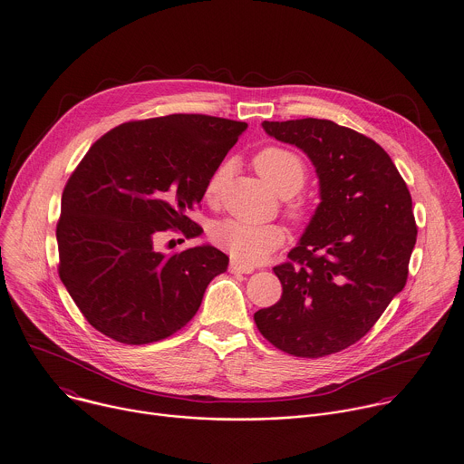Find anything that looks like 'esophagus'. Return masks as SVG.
<instances>
[{"label": "esophagus", "mask_w": 464, "mask_h": 464, "mask_svg": "<svg viewBox=\"0 0 464 464\" xmlns=\"http://www.w3.org/2000/svg\"><path fill=\"white\" fill-rule=\"evenodd\" d=\"M229 270H231V273H252L254 272V266H248V265H244L240 261H231Z\"/></svg>", "instance_id": "1"}]
</instances>
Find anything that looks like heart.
<instances>
[{
    "label": "heart",
    "instance_id": "heart-1",
    "mask_svg": "<svg viewBox=\"0 0 464 464\" xmlns=\"http://www.w3.org/2000/svg\"><path fill=\"white\" fill-rule=\"evenodd\" d=\"M254 168L259 177L282 196L300 191L306 180V164L300 154L285 147H266L254 156ZM227 175V166L222 164L208 179L205 199L218 201V192ZM310 203L304 198H291L285 203V216L295 224H304L310 218ZM212 240L227 250L237 261L256 265L265 261L272 252L284 246L285 229L278 224H246L235 218H226L214 224Z\"/></svg>",
    "mask_w": 464,
    "mask_h": 464
}]
</instances>
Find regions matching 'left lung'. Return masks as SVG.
<instances>
[{
	"mask_svg": "<svg viewBox=\"0 0 464 464\" xmlns=\"http://www.w3.org/2000/svg\"><path fill=\"white\" fill-rule=\"evenodd\" d=\"M265 131L312 160L321 205L273 272L282 298L254 314L259 333L296 357L359 342L405 287L417 224L409 188L377 141L327 119L265 121Z\"/></svg>",
	"mask_w": 464,
	"mask_h": 464,
	"instance_id": "8db88e82",
	"label": "left lung"
}]
</instances>
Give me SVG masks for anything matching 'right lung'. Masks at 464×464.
Instances as JSON below:
<instances>
[{
    "mask_svg": "<svg viewBox=\"0 0 464 464\" xmlns=\"http://www.w3.org/2000/svg\"><path fill=\"white\" fill-rule=\"evenodd\" d=\"M246 122L171 113L124 122L92 143L70 175L55 226L57 272L85 321L145 345L186 326L229 257L203 246L161 254L156 238H192L208 179Z\"/></svg>",
    "mask_w": 464,
    "mask_h": 464,
    "instance_id": "right-lung-1",
    "label": "right lung"
}]
</instances>
